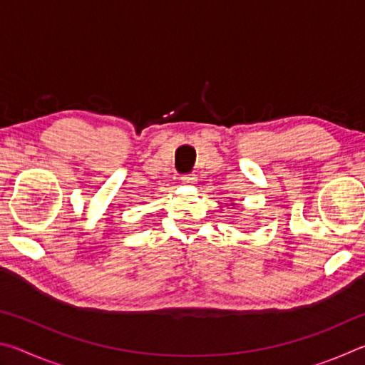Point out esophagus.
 Segmentation results:
<instances>
[{
    "label": "esophagus",
    "instance_id": "esophagus-1",
    "mask_svg": "<svg viewBox=\"0 0 365 365\" xmlns=\"http://www.w3.org/2000/svg\"><path fill=\"white\" fill-rule=\"evenodd\" d=\"M182 182L193 183V182H196V175L195 174H183L182 175Z\"/></svg>",
    "mask_w": 365,
    "mask_h": 365
}]
</instances>
